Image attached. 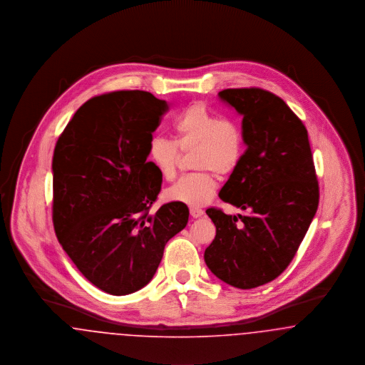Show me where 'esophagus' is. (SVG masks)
I'll list each match as a JSON object with an SVG mask.
<instances>
[{
    "mask_svg": "<svg viewBox=\"0 0 365 365\" xmlns=\"http://www.w3.org/2000/svg\"><path fill=\"white\" fill-rule=\"evenodd\" d=\"M190 212H191L192 218H199V217L203 215L205 211L202 210V209H199V207H191Z\"/></svg>",
    "mask_w": 365,
    "mask_h": 365,
    "instance_id": "1",
    "label": "esophagus"
}]
</instances>
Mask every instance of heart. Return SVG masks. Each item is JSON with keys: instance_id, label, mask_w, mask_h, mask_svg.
I'll list each match as a JSON object with an SVG mask.
<instances>
[{"instance_id": "heart-1", "label": "heart", "mask_w": 365, "mask_h": 365, "mask_svg": "<svg viewBox=\"0 0 365 365\" xmlns=\"http://www.w3.org/2000/svg\"><path fill=\"white\" fill-rule=\"evenodd\" d=\"M174 140L156 135L148 145V159L158 173L170 181L178 172L182 154H193L199 173L180 178L165 191V199L190 207L205 206L215 195L218 182L214 172L230 174L245 154V137L240 125L228 116H220L203 103L185 108L173 125Z\"/></svg>"}]
</instances>
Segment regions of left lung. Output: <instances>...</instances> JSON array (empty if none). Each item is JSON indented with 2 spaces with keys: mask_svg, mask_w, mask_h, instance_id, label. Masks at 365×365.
I'll list each match as a JSON object with an SVG mask.
<instances>
[{
  "mask_svg": "<svg viewBox=\"0 0 365 365\" xmlns=\"http://www.w3.org/2000/svg\"><path fill=\"white\" fill-rule=\"evenodd\" d=\"M218 96L243 116L247 147L220 197L247 214L206 211L217 232L205 261L227 284L249 289L292 261L317 211L319 182L307 128L280 97L259 88Z\"/></svg>",
  "mask_w": 365,
  "mask_h": 365,
  "instance_id": "8db88e82",
  "label": "left lung"
}]
</instances>
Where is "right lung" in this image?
Segmentation results:
<instances>
[{"label": "right lung", "instance_id": "right-lung-1", "mask_svg": "<svg viewBox=\"0 0 365 365\" xmlns=\"http://www.w3.org/2000/svg\"><path fill=\"white\" fill-rule=\"evenodd\" d=\"M165 100L144 91L92 97L58 137L52 160L58 243L97 288L126 295L147 286L166 243L190 210L170 202L155 212L162 175L147 162Z\"/></svg>", "mask_w": 365, "mask_h": 365}]
</instances>
